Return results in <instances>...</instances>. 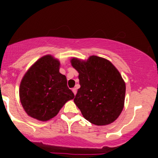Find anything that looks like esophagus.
<instances>
[{
	"label": "esophagus",
	"instance_id": "1",
	"mask_svg": "<svg viewBox=\"0 0 158 158\" xmlns=\"http://www.w3.org/2000/svg\"><path fill=\"white\" fill-rule=\"evenodd\" d=\"M72 90H73V93H74V95H76V92H77V90H76V88H73V89H72Z\"/></svg>",
	"mask_w": 158,
	"mask_h": 158
}]
</instances>
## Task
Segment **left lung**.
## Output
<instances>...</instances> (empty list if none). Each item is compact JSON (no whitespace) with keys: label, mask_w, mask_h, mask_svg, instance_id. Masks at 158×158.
<instances>
[{"label":"left lung","mask_w":158,"mask_h":158,"mask_svg":"<svg viewBox=\"0 0 158 158\" xmlns=\"http://www.w3.org/2000/svg\"><path fill=\"white\" fill-rule=\"evenodd\" d=\"M71 64L79 73L80 88L75 104L83 117L96 125H107L118 118L124 108L125 83L118 70L108 60L91 56Z\"/></svg>","instance_id":"8db88e82"}]
</instances>
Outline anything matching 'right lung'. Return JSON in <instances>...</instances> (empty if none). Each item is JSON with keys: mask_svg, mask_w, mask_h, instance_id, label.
Returning a JSON list of instances; mask_svg holds the SVG:
<instances>
[{"mask_svg": "<svg viewBox=\"0 0 158 158\" xmlns=\"http://www.w3.org/2000/svg\"><path fill=\"white\" fill-rule=\"evenodd\" d=\"M60 63L51 55L37 60L25 73L20 85V102L27 114L46 122L55 117L74 94L60 73Z\"/></svg>", "mask_w": 158, "mask_h": 158, "instance_id": "1", "label": "right lung"}]
</instances>
